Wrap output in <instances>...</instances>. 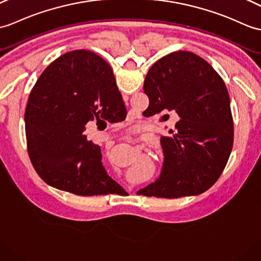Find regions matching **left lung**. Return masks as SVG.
Returning a JSON list of instances; mask_svg holds the SVG:
<instances>
[{"instance_id":"8db88e82","label":"left lung","mask_w":261,"mask_h":261,"mask_svg":"<svg viewBox=\"0 0 261 261\" xmlns=\"http://www.w3.org/2000/svg\"><path fill=\"white\" fill-rule=\"evenodd\" d=\"M149 117L177 113L171 137H161L160 177L137 193L180 198L208 190L225 169L233 144V122L226 84L205 60L188 51L160 59L144 80Z\"/></svg>"}]
</instances>
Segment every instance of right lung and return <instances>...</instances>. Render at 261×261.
<instances>
[{
  "mask_svg": "<svg viewBox=\"0 0 261 261\" xmlns=\"http://www.w3.org/2000/svg\"><path fill=\"white\" fill-rule=\"evenodd\" d=\"M125 116L113 71L105 60L86 50L63 54L38 79L24 114L35 171L47 185L77 196L118 190L121 186L103 167L100 147L88 140L84 129L89 121L117 122Z\"/></svg>",
  "mask_w": 261,
  "mask_h": 261,
  "instance_id": "add662e5",
  "label": "right lung"
}]
</instances>
